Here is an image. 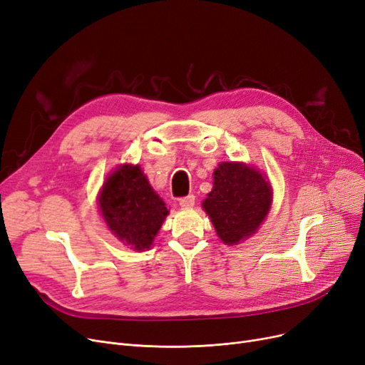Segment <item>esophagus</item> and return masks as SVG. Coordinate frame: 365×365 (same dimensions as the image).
<instances>
[{"label":"esophagus","instance_id":"34e87169","mask_svg":"<svg viewBox=\"0 0 365 365\" xmlns=\"http://www.w3.org/2000/svg\"><path fill=\"white\" fill-rule=\"evenodd\" d=\"M179 204H180V207H183V209L194 207V204H195V197H194V195L183 197V198H180V200H179Z\"/></svg>","mask_w":365,"mask_h":365}]
</instances>
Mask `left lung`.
I'll use <instances>...</instances> for the list:
<instances>
[{
  "label": "left lung",
  "mask_w": 365,
  "mask_h": 365,
  "mask_svg": "<svg viewBox=\"0 0 365 365\" xmlns=\"http://www.w3.org/2000/svg\"><path fill=\"white\" fill-rule=\"evenodd\" d=\"M272 198L270 182L259 170L243 163H220L202 209L219 239L232 246L257 232L270 212Z\"/></svg>",
  "instance_id": "obj_1"
}]
</instances>
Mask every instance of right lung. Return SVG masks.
I'll list each match as a JSON object with an SVG mask.
<instances>
[{"instance_id": "add662e5", "label": "right lung", "mask_w": 365, "mask_h": 365, "mask_svg": "<svg viewBox=\"0 0 365 365\" xmlns=\"http://www.w3.org/2000/svg\"><path fill=\"white\" fill-rule=\"evenodd\" d=\"M98 207L108 230L134 250L149 249L168 210L138 165H119L106 179Z\"/></svg>"}]
</instances>
